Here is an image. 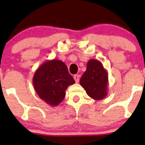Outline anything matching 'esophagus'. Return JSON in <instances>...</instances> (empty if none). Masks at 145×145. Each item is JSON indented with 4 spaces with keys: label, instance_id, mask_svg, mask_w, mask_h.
<instances>
[{
    "label": "esophagus",
    "instance_id": "obj_1",
    "mask_svg": "<svg viewBox=\"0 0 145 145\" xmlns=\"http://www.w3.org/2000/svg\"><path fill=\"white\" fill-rule=\"evenodd\" d=\"M74 80H75L76 83H78V81H79V76L78 75H74Z\"/></svg>",
    "mask_w": 145,
    "mask_h": 145
}]
</instances>
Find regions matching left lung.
I'll list each match as a JSON object with an SVG mask.
<instances>
[{"mask_svg":"<svg viewBox=\"0 0 145 145\" xmlns=\"http://www.w3.org/2000/svg\"><path fill=\"white\" fill-rule=\"evenodd\" d=\"M80 84L89 97L101 100L107 95L108 74L100 61L91 59L88 62L86 71L80 80Z\"/></svg>","mask_w":145,"mask_h":145,"instance_id":"8db88e82","label":"left lung"}]
</instances>
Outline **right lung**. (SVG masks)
Here are the masks:
<instances>
[{"mask_svg": "<svg viewBox=\"0 0 145 145\" xmlns=\"http://www.w3.org/2000/svg\"><path fill=\"white\" fill-rule=\"evenodd\" d=\"M75 83L67 65L59 59L43 62L35 71L33 84L38 95L50 106H57L64 100L66 90Z\"/></svg>", "mask_w": 145, "mask_h": 145, "instance_id": "add662e5", "label": "right lung"}]
</instances>
